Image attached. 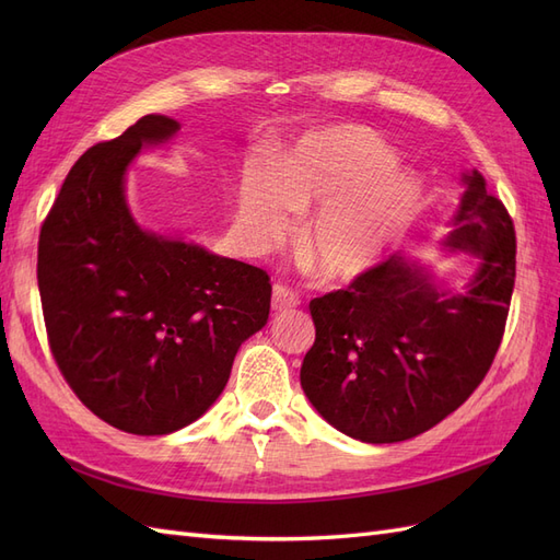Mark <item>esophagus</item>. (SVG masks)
Returning a JSON list of instances; mask_svg holds the SVG:
<instances>
[{"instance_id": "obj_1", "label": "esophagus", "mask_w": 560, "mask_h": 560, "mask_svg": "<svg viewBox=\"0 0 560 560\" xmlns=\"http://www.w3.org/2000/svg\"><path fill=\"white\" fill-rule=\"evenodd\" d=\"M270 303H273V311L294 308L296 303H299V294H296V290H292L290 284L276 282L273 284V299H270Z\"/></svg>"}]
</instances>
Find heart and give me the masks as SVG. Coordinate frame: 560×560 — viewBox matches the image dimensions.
<instances>
[{
    "label": "heart",
    "instance_id": "b5f03b06",
    "mask_svg": "<svg viewBox=\"0 0 560 560\" xmlns=\"http://www.w3.org/2000/svg\"><path fill=\"white\" fill-rule=\"evenodd\" d=\"M319 206L301 247L317 276L350 280L376 266L409 226L418 184L395 171V154L366 128L313 135L273 175L249 171L241 184V219L259 245L282 241L294 212Z\"/></svg>",
    "mask_w": 560,
    "mask_h": 560
}]
</instances>
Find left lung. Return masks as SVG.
Returning a JSON list of instances; mask_svg holds the SVG:
<instances>
[{
	"mask_svg": "<svg viewBox=\"0 0 560 560\" xmlns=\"http://www.w3.org/2000/svg\"><path fill=\"white\" fill-rule=\"evenodd\" d=\"M448 245L481 257L465 294H444L399 254L346 290L311 301L315 343L301 385L329 425L366 444H395L463 406L493 364L516 280V231L474 171Z\"/></svg>",
	"mask_w": 560,
	"mask_h": 560,
	"instance_id": "8db88e82",
	"label": "left lung"
}]
</instances>
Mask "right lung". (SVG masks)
Returning a JSON list of instances; mask_svg holds the SVG:
<instances>
[{
	"instance_id": "add662e5",
	"label": "right lung",
	"mask_w": 560,
	"mask_h": 560,
	"mask_svg": "<svg viewBox=\"0 0 560 560\" xmlns=\"http://www.w3.org/2000/svg\"><path fill=\"white\" fill-rule=\"evenodd\" d=\"M179 130L149 114L93 144L48 210L37 280L50 352L81 404L130 434H171L206 413L241 343L270 311L266 270L135 224L126 165Z\"/></svg>"
}]
</instances>
